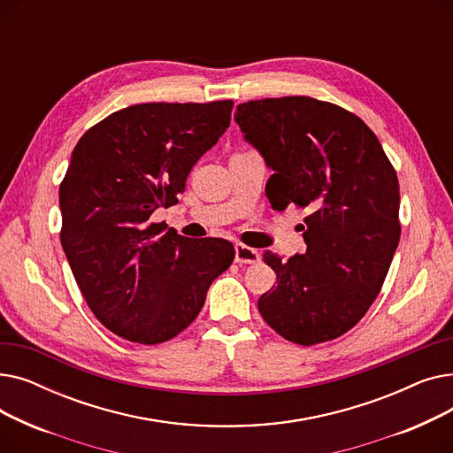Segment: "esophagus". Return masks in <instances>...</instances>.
<instances>
[{"instance_id":"obj_1","label":"esophagus","mask_w":453,"mask_h":453,"mask_svg":"<svg viewBox=\"0 0 453 453\" xmlns=\"http://www.w3.org/2000/svg\"><path fill=\"white\" fill-rule=\"evenodd\" d=\"M234 260L239 265H255V263H258V260H260V255L253 248H248L244 244H236V248H234Z\"/></svg>"}]
</instances>
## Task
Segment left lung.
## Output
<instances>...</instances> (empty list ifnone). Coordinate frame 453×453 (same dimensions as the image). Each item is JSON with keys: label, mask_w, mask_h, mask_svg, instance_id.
<instances>
[{"label": "left lung", "mask_w": 453, "mask_h": 453, "mask_svg": "<svg viewBox=\"0 0 453 453\" xmlns=\"http://www.w3.org/2000/svg\"><path fill=\"white\" fill-rule=\"evenodd\" d=\"M234 121L273 173V209H308L304 255L265 251L277 287L258 312L299 345L334 340L358 323L380 294L400 241L398 178L360 117L311 97L250 101Z\"/></svg>", "instance_id": "1"}]
</instances>
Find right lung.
Here are the masks:
<instances>
[{"label": "right lung", "instance_id": "obj_1", "mask_svg": "<svg viewBox=\"0 0 453 453\" xmlns=\"http://www.w3.org/2000/svg\"><path fill=\"white\" fill-rule=\"evenodd\" d=\"M231 110L233 101L128 106L89 128L71 154L60 241L88 306L113 334L142 345L178 336L231 266V242H188L150 224L154 211L178 202Z\"/></svg>", "mask_w": 453, "mask_h": 453}]
</instances>
